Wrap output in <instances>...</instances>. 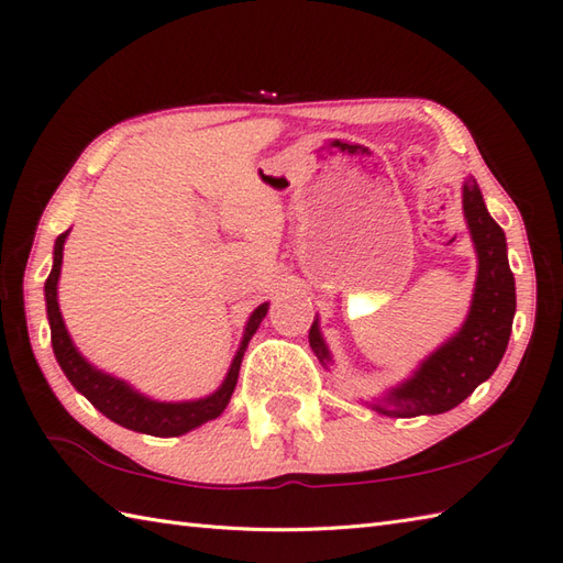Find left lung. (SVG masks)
<instances>
[{
    "label": "left lung",
    "instance_id": "1",
    "mask_svg": "<svg viewBox=\"0 0 563 563\" xmlns=\"http://www.w3.org/2000/svg\"><path fill=\"white\" fill-rule=\"evenodd\" d=\"M462 211L477 253V282L470 313L462 328L423 358L407 380L368 402L383 417L443 415L467 399L477 385L489 380L506 354L516 316V279L508 265L506 233L492 219L472 176L462 183ZM308 342L328 368L332 354L322 340L318 318L310 324Z\"/></svg>",
    "mask_w": 563,
    "mask_h": 563
}]
</instances>
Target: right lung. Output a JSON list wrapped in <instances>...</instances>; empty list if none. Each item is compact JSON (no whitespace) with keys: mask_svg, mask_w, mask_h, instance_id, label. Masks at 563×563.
<instances>
[{"mask_svg":"<svg viewBox=\"0 0 563 563\" xmlns=\"http://www.w3.org/2000/svg\"><path fill=\"white\" fill-rule=\"evenodd\" d=\"M69 231L59 233L55 241L53 250V272L45 282V306H47V322H49V340H53V352L57 364L65 373L67 380L77 387V390L89 399V402L106 415L110 421L120 423V427L136 431V433H148V435H183L187 431H192L202 423L217 419L223 409H227L229 399L235 390V383H239V371H241V361L247 349V342L253 340V334L257 332L260 322L265 320L269 303L257 306L253 313H250L245 330H243V340L239 352H235L231 368L227 373V378L217 387L214 393L199 399H183V402H161V399L148 397L140 390L122 380L110 376V373L96 368L89 358H86L77 346H74L69 330L65 320H62L59 313V303H57V282H59V272H62V253H65V241H67Z\"/></svg>","mask_w":563,"mask_h":563,"instance_id":"1","label":"right lung"}]
</instances>
